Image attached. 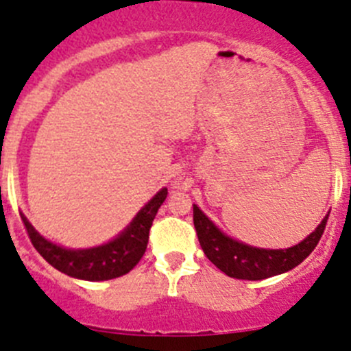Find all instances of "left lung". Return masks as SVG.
Segmentation results:
<instances>
[{"label":"left lung","mask_w":351,"mask_h":351,"mask_svg":"<svg viewBox=\"0 0 351 351\" xmlns=\"http://www.w3.org/2000/svg\"><path fill=\"white\" fill-rule=\"evenodd\" d=\"M327 219L329 215L299 245L285 250H266V248L243 245L226 236L194 204V227L204 255L227 276L238 280H264L299 266L320 241Z\"/></svg>","instance_id":"1"}]
</instances>
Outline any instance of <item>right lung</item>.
<instances>
[{
  "label": "right lung",
  "instance_id": "add662e5",
  "mask_svg": "<svg viewBox=\"0 0 351 351\" xmlns=\"http://www.w3.org/2000/svg\"><path fill=\"white\" fill-rule=\"evenodd\" d=\"M166 197H168V189H162L157 192L156 197L148 201V204L141 208L131 226L119 238L96 248H87V250H68V248L53 245L38 234L24 215H22V222L36 252L50 266L68 276L89 280V282H103V280H113V278L129 273L140 262L147 250L148 232L156 219L157 210Z\"/></svg>",
  "mask_w": 351,
  "mask_h": 351
}]
</instances>
